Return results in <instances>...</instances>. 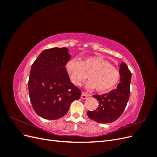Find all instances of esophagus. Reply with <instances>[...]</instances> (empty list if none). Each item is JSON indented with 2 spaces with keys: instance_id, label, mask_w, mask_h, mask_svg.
Masks as SVG:
<instances>
[{
  "instance_id": "obj_1",
  "label": "esophagus",
  "mask_w": 157,
  "mask_h": 157,
  "mask_svg": "<svg viewBox=\"0 0 157 157\" xmlns=\"http://www.w3.org/2000/svg\"><path fill=\"white\" fill-rule=\"evenodd\" d=\"M88 96H90V95L88 94V93H86V92H82V94H81V99H86Z\"/></svg>"
}]
</instances>
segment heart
I'll list each match as a JSON object with an SVG mask.
<instances>
[{
  "label": "heart",
  "instance_id": "obj_1",
  "mask_svg": "<svg viewBox=\"0 0 157 157\" xmlns=\"http://www.w3.org/2000/svg\"><path fill=\"white\" fill-rule=\"evenodd\" d=\"M66 69L71 81L76 86L81 85L89 74L90 81L86 84L87 87L96 88V91L100 92L115 87L121 76L119 69L100 56H89L81 61L71 59L66 64Z\"/></svg>",
  "mask_w": 157,
  "mask_h": 157
}]
</instances>
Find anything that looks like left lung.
Returning a JSON list of instances; mask_svg holds the SVG:
<instances>
[{"mask_svg": "<svg viewBox=\"0 0 157 157\" xmlns=\"http://www.w3.org/2000/svg\"><path fill=\"white\" fill-rule=\"evenodd\" d=\"M121 76L117 89L102 95H94L99 101L98 107L94 111H88V117L99 123H111L115 121L124 112L130 94L132 73L127 65L122 62L120 65Z\"/></svg>", "mask_w": 157, "mask_h": 157, "instance_id": "1", "label": "left lung"}]
</instances>
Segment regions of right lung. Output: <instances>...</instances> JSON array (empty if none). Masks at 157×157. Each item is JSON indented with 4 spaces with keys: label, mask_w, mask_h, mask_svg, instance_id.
Masks as SVG:
<instances>
[{
    "label": "right lung",
    "mask_w": 157,
    "mask_h": 157,
    "mask_svg": "<svg viewBox=\"0 0 157 157\" xmlns=\"http://www.w3.org/2000/svg\"><path fill=\"white\" fill-rule=\"evenodd\" d=\"M71 55L67 48L42 51L31 66L28 82L29 98L35 113L42 118L63 117L81 90L71 82L65 65Z\"/></svg>",
    "instance_id": "obj_1"
}]
</instances>
